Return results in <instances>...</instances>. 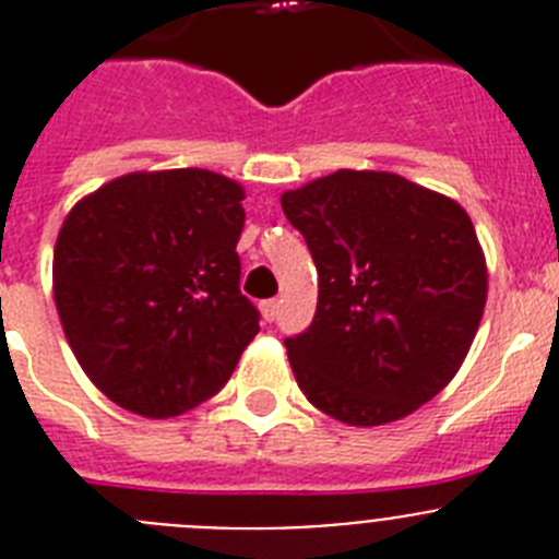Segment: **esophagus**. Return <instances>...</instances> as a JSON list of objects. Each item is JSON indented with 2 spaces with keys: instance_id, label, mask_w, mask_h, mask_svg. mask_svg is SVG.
Masks as SVG:
<instances>
[{
  "instance_id": "obj_1",
  "label": "esophagus",
  "mask_w": 559,
  "mask_h": 559,
  "mask_svg": "<svg viewBox=\"0 0 559 559\" xmlns=\"http://www.w3.org/2000/svg\"><path fill=\"white\" fill-rule=\"evenodd\" d=\"M260 313H263L265 322H274L276 313H280V299H265V302L260 305Z\"/></svg>"
}]
</instances>
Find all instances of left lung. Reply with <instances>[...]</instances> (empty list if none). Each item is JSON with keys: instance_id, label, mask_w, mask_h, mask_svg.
Returning a JSON list of instances; mask_svg holds the SVG:
<instances>
[{"instance_id": "8db88e82", "label": "left lung", "mask_w": 559, "mask_h": 559, "mask_svg": "<svg viewBox=\"0 0 559 559\" xmlns=\"http://www.w3.org/2000/svg\"><path fill=\"white\" fill-rule=\"evenodd\" d=\"M280 201L319 271L313 322L285 338L305 397L358 428L437 397L487 302V260L464 206L386 170H335Z\"/></svg>"}]
</instances>
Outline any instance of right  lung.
Instances as JSON below:
<instances>
[{
	"instance_id": "obj_1",
	"label": "right lung",
	"mask_w": 559,
	"mask_h": 559,
	"mask_svg": "<svg viewBox=\"0 0 559 559\" xmlns=\"http://www.w3.org/2000/svg\"><path fill=\"white\" fill-rule=\"evenodd\" d=\"M246 192L201 167L142 170L63 218L52 294L88 380L126 412L179 417L218 392L260 333L235 246Z\"/></svg>"
}]
</instances>
